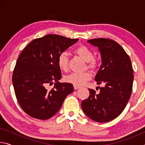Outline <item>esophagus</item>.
Returning <instances> with one entry per match:
<instances>
[{
  "mask_svg": "<svg viewBox=\"0 0 145 145\" xmlns=\"http://www.w3.org/2000/svg\"><path fill=\"white\" fill-rule=\"evenodd\" d=\"M73 88H74L75 89H77L78 88H80L79 86H76V85H73Z\"/></svg>",
  "mask_w": 145,
  "mask_h": 145,
  "instance_id": "esophagus-1",
  "label": "esophagus"
}]
</instances>
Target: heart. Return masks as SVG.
I'll use <instances>...</instances> for the list:
<instances>
[{"mask_svg": "<svg viewBox=\"0 0 145 145\" xmlns=\"http://www.w3.org/2000/svg\"><path fill=\"white\" fill-rule=\"evenodd\" d=\"M76 54L87 62V68L92 70L97 68L98 62L96 59L93 58V53L91 49L86 46L80 45L76 48L74 50ZM57 65L59 69L64 72L68 70V59L67 54L65 52L61 53L57 59ZM91 75L89 72L83 73H72L66 76L65 80L66 82L71 83L73 85L81 86L85 84L89 80Z\"/></svg>", "mask_w": 145, "mask_h": 145, "instance_id": "obj_1", "label": "heart"}]
</instances>
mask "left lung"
Listing matches in <instances>:
<instances>
[{
  "instance_id": "left-lung-1",
  "label": "left lung",
  "mask_w": 145,
  "mask_h": 145,
  "mask_svg": "<svg viewBox=\"0 0 145 145\" xmlns=\"http://www.w3.org/2000/svg\"><path fill=\"white\" fill-rule=\"evenodd\" d=\"M88 43L99 48L102 65L95 80L105 86L99 87V93L88 89L89 96L82 102V109L93 121H110L121 113L131 97L134 80L131 61L115 41L96 38L88 40Z\"/></svg>"
}]
</instances>
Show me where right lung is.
<instances>
[{"label": "right lung", "instance_id": "add662e5", "mask_svg": "<svg viewBox=\"0 0 145 145\" xmlns=\"http://www.w3.org/2000/svg\"><path fill=\"white\" fill-rule=\"evenodd\" d=\"M78 40L48 34L32 41L20 54L12 81L19 105L30 116L39 120L50 118L73 91L72 84L59 82L61 72L57 59ZM54 82V88L48 90L47 86Z\"/></svg>", "mask_w": 145, "mask_h": 145}]
</instances>
